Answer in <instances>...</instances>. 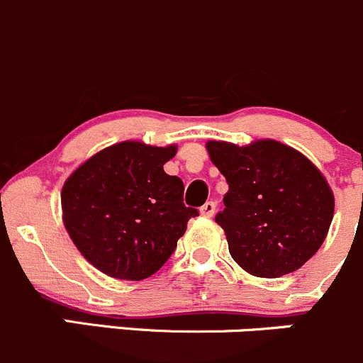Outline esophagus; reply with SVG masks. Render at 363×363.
<instances>
[{
	"instance_id": "1",
	"label": "esophagus",
	"mask_w": 363,
	"mask_h": 363,
	"mask_svg": "<svg viewBox=\"0 0 363 363\" xmlns=\"http://www.w3.org/2000/svg\"><path fill=\"white\" fill-rule=\"evenodd\" d=\"M216 212V203L214 202H207L200 207V214L205 216V218H212Z\"/></svg>"
}]
</instances>
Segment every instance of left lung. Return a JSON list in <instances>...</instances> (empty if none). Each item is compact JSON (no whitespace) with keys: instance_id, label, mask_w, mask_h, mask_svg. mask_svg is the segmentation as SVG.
<instances>
[{"instance_id":"1","label":"left lung","mask_w":363,"mask_h":363,"mask_svg":"<svg viewBox=\"0 0 363 363\" xmlns=\"http://www.w3.org/2000/svg\"><path fill=\"white\" fill-rule=\"evenodd\" d=\"M208 158L228 193L216 223L232 258L256 277L298 270L327 239L334 193L320 168L286 144L262 138L247 145L208 140Z\"/></svg>"}]
</instances>
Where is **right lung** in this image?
<instances>
[{"instance_id":"add662e5","label":"right lung","mask_w":363,"mask_h":363,"mask_svg":"<svg viewBox=\"0 0 363 363\" xmlns=\"http://www.w3.org/2000/svg\"><path fill=\"white\" fill-rule=\"evenodd\" d=\"M175 152V144L124 140L98 151L65 181V228L105 276L140 281L158 272L199 216L182 202L181 179L163 170Z\"/></svg>"}]
</instances>
